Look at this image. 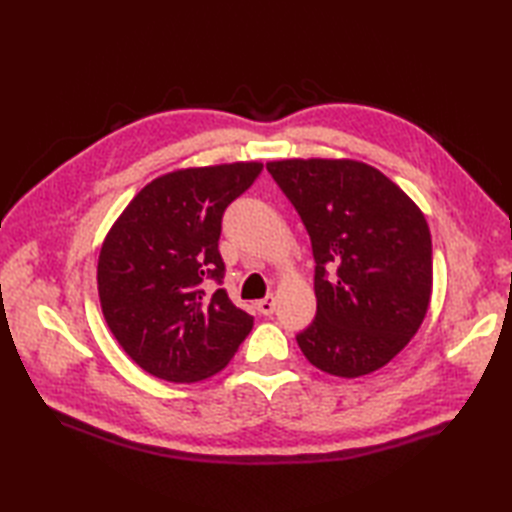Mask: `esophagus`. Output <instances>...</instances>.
Returning a JSON list of instances; mask_svg holds the SVG:
<instances>
[{"instance_id":"34e87169","label":"esophagus","mask_w":512,"mask_h":512,"mask_svg":"<svg viewBox=\"0 0 512 512\" xmlns=\"http://www.w3.org/2000/svg\"><path fill=\"white\" fill-rule=\"evenodd\" d=\"M257 310H259V314H264V317H268V314H273V310H275V297L268 295L264 299H259L257 301Z\"/></svg>"}]
</instances>
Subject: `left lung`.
I'll list each match as a JSON object with an SVG mask.
<instances>
[{
  "instance_id": "left-lung-1",
  "label": "left lung",
  "mask_w": 512,
  "mask_h": 512,
  "mask_svg": "<svg viewBox=\"0 0 512 512\" xmlns=\"http://www.w3.org/2000/svg\"><path fill=\"white\" fill-rule=\"evenodd\" d=\"M295 206L314 255L317 317L297 334L321 372L356 378L387 365L431 299V233L409 195L356 160L266 165Z\"/></svg>"
}]
</instances>
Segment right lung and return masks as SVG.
<instances>
[{
    "mask_svg": "<svg viewBox=\"0 0 512 512\" xmlns=\"http://www.w3.org/2000/svg\"><path fill=\"white\" fill-rule=\"evenodd\" d=\"M262 162L171 171L127 204L99 255V299L116 341L147 374L195 383L220 372L253 330L222 286V215Z\"/></svg>",
    "mask_w": 512,
    "mask_h": 512,
    "instance_id": "obj_1",
    "label": "right lung"
}]
</instances>
